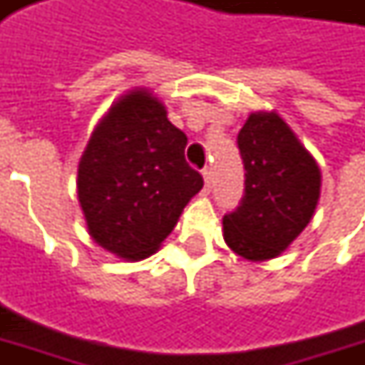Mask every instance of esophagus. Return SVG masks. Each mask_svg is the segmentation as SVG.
<instances>
[{
	"instance_id": "34e87169",
	"label": "esophagus",
	"mask_w": 365,
	"mask_h": 365,
	"mask_svg": "<svg viewBox=\"0 0 365 365\" xmlns=\"http://www.w3.org/2000/svg\"><path fill=\"white\" fill-rule=\"evenodd\" d=\"M203 180H205V187H203V191L209 193L211 187H213V185H211V172H209V170H203Z\"/></svg>"
}]
</instances>
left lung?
Here are the masks:
<instances>
[{
    "mask_svg": "<svg viewBox=\"0 0 365 365\" xmlns=\"http://www.w3.org/2000/svg\"><path fill=\"white\" fill-rule=\"evenodd\" d=\"M245 195L222 219L229 248L250 262L275 258L313 219L321 170L277 113L258 111L238 133Z\"/></svg>",
    "mask_w": 365,
    "mask_h": 365,
    "instance_id": "8db88e82",
    "label": "left lung"
}]
</instances>
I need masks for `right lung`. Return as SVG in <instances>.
I'll list each match as a JSON object with an SVG mask.
<instances>
[{
	"mask_svg": "<svg viewBox=\"0 0 365 365\" xmlns=\"http://www.w3.org/2000/svg\"><path fill=\"white\" fill-rule=\"evenodd\" d=\"M187 136L148 90L128 91L91 133L78 166L90 237L119 258L154 254L203 178L185 162Z\"/></svg>",
	"mask_w": 365,
	"mask_h": 365,
	"instance_id": "add662e5",
	"label": "right lung"
}]
</instances>
